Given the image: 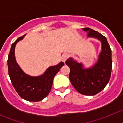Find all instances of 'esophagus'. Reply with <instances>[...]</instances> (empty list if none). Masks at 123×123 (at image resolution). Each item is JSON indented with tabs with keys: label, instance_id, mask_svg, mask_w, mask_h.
Instances as JSON below:
<instances>
[{
	"label": "esophagus",
	"instance_id": "obj_1",
	"mask_svg": "<svg viewBox=\"0 0 123 123\" xmlns=\"http://www.w3.org/2000/svg\"><path fill=\"white\" fill-rule=\"evenodd\" d=\"M68 56H69V55L68 54H66V53L63 54V55H62V61L65 62L66 61V59L68 58Z\"/></svg>",
	"mask_w": 123,
	"mask_h": 123
}]
</instances>
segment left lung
<instances>
[{"instance_id": "obj_1", "label": "left lung", "mask_w": 123, "mask_h": 123, "mask_svg": "<svg viewBox=\"0 0 123 123\" xmlns=\"http://www.w3.org/2000/svg\"><path fill=\"white\" fill-rule=\"evenodd\" d=\"M82 29L87 32L88 37L96 38L101 41V51L94 65L84 68L73 58L66 61L70 69L69 78L72 86L79 93L93 96L101 92L109 83L112 71V51L107 38L94 30L86 27Z\"/></svg>"}]
</instances>
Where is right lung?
<instances>
[{"label": "right lung", "instance_id": "right-lung-1", "mask_svg": "<svg viewBox=\"0 0 123 123\" xmlns=\"http://www.w3.org/2000/svg\"><path fill=\"white\" fill-rule=\"evenodd\" d=\"M25 36L18 38L11 45L7 59L8 73L12 86L20 97L27 101L36 102L43 99L49 94L54 77L64 64L61 62L57 65L50 66L40 76L31 77L27 75L17 64L14 55L16 43Z\"/></svg>", "mask_w": 123, "mask_h": 123}]
</instances>
